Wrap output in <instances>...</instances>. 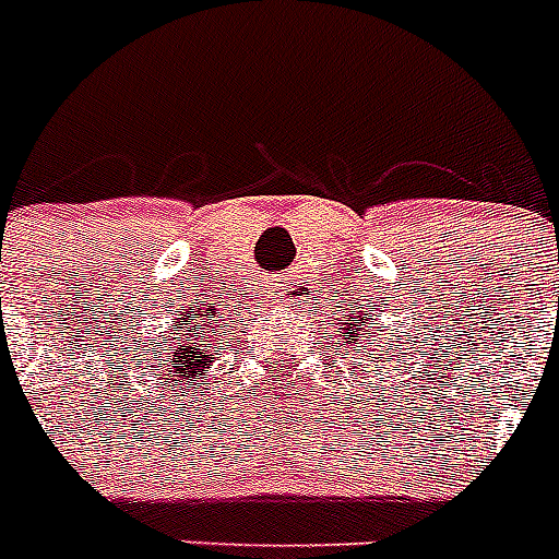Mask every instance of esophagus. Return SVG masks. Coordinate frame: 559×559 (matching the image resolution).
Returning a JSON list of instances; mask_svg holds the SVG:
<instances>
[{
  "mask_svg": "<svg viewBox=\"0 0 559 559\" xmlns=\"http://www.w3.org/2000/svg\"><path fill=\"white\" fill-rule=\"evenodd\" d=\"M294 276H276V280H269L265 290H269V299L271 302H280V305H288L294 302Z\"/></svg>",
  "mask_w": 559,
  "mask_h": 559,
  "instance_id": "1",
  "label": "esophagus"
}]
</instances>
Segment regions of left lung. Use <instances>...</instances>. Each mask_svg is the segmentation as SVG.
<instances>
[{
  "label": "left lung",
  "instance_id": "8db88e82",
  "mask_svg": "<svg viewBox=\"0 0 559 559\" xmlns=\"http://www.w3.org/2000/svg\"><path fill=\"white\" fill-rule=\"evenodd\" d=\"M369 305L367 308H358V302H353L349 308L341 310V316L335 319L333 324V333L335 338H341V347L349 349V353L355 355V347H360V344H367V341H383L389 347L386 358H378V355H369V358L358 360V367H353L349 372L355 374H367L372 372V378L378 380L380 372H386V367H392V364H400V360L406 358L408 355V338L406 341H397V335H392L389 338L383 330H378V333H369V324H372V319H369ZM417 353V349H414Z\"/></svg>",
  "mask_w": 559,
  "mask_h": 559
}]
</instances>
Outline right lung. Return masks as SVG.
I'll list each match as a JSON object with an SVG mask.
<instances>
[{
    "instance_id": "add662e5",
    "label": "right lung",
    "mask_w": 559,
    "mask_h": 559,
    "mask_svg": "<svg viewBox=\"0 0 559 559\" xmlns=\"http://www.w3.org/2000/svg\"><path fill=\"white\" fill-rule=\"evenodd\" d=\"M165 344H176V353L159 372L153 369L156 386L166 389L170 385L167 392L176 397L179 392H199L201 383L210 380L212 364L221 358L224 347H229V319L221 313L215 302H190L176 310L165 338L151 335L147 344L140 347V353L147 347H165ZM142 360H145V353L136 355V364Z\"/></svg>"
}]
</instances>
